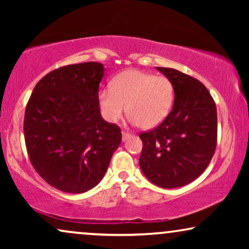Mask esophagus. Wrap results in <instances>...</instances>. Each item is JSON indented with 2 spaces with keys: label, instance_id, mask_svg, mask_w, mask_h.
Here are the masks:
<instances>
[{
  "label": "esophagus",
  "instance_id": "1",
  "mask_svg": "<svg viewBox=\"0 0 249 249\" xmlns=\"http://www.w3.org/2000/svg\"><path fill=\"white\" fill-rule=\"evenodd\" d=\"M129 136H130V134H129V132L122 131V141H125V139H127Z\"/></svg>",
  "mask_w": 249,
  "mask_h": 249
}]
</instances>
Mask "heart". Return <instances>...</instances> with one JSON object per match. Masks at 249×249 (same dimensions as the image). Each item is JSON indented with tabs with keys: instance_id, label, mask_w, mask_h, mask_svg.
<instances>
[{
	"instance_id": "obj_1",
	"label": "heart",
	"mask_w": 249,
	"mask_h": 249,
	"mask_svg": "<svg viewBox=\"0 0 249 249\" xmlns=\"http://www.w3.org/2000/svg\"><path fill=\"white\" fill-rule=\"evenodd\" d=\"M175 88L165 76H153L139 70H125L98 93V105L110 124L120 120L124 107L129 120L142 129L159 125L171 111Z\"/></svg>"
}]
</instances>
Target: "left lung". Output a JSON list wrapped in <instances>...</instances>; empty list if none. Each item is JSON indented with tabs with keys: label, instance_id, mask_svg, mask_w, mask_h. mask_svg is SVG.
<instances>
[{
	"label": "left lung",
	"instance_id": "8db88e82",
	"mask_svg": "<svg viewBox=\"0 0 249 249\" xmlns=\"http://www.w3.org/2000/svg\"><path fill=\"white\" fill-rule=\"evenodd\" d=\"M171 80L175 103L164 121L139 134V166L149 181L162 188L192 182L205 171L217 141L215 102L207 88L188 74L156 67Z\"/></svg>",
	"mask_w": 249,
	"mask_h": 249
}]
</instances>
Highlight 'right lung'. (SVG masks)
<instances>
[{"mask_svg":"<svg viewBox=\"0 0 249 249\" xmlns=\"http://www.w3.org/2000/svg\"><path fill=\"white\" fill-rule=\"evenodd\" d=\"M103 64L85 62L51 71L36 84L23 135L36 172L54 188L80 194L97 185L121 142L119 125L98 105Z\"/></svg>","mask_w":249,"mask_h":249,"instance_id":"obj_1","label":"right lung"}]
</instances>
